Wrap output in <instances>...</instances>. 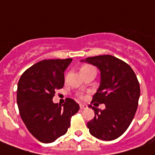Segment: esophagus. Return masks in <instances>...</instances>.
Returning <instances> with one entry per match:
<instances>
[{
	"instance_id": "34e87169",
	"label": "esophagus",
	"mask_w": 155,
	"mask_h": 155,
	"mask_svg": "<svg viewBox=\"0 0 155 155\" xmlns=\"http://www.w3.org/2000/svg\"><path fill=\"white\" fill-rule=\"evenodd\" d=\"M80 108L81 109L87 108V105H86V104H80Z\"/></svg>"
}]
</instances>
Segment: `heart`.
<instances>
[{"label": "heart", "instance_id": "b5f03b06", "mask_svg": "<svg viewBox=\"0 0 155 155\" xmlns=\"http://www.w3.org/2000/svg\"><path fill=\"white\" fill-rule=\"evenodd\" d=\"M90 67H91V66H88V65H85V66H83L82 68H81V69H87V68H90Z\"/></svg>", "mask_w": 155, "mask_h": 155}]
</instances>
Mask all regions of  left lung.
Masks as SVG:
<instances>
[{"label": "left lung", "instance_id": "8db88e82", "mask_svg": "<svg viewBox=\"0 0 155 155\" xmlns=\"http://www.w3.org/2000/svg\"><path fill=\"white\" fill-rule=\"evenodd\" d=\"M81 62L100 71V83L92 102L105 105L104 110L89 106L95 114L87 123L90 134L104 141L118 138L129 128L137 108L140 86L136 74L129 64L111 55L87 57Z\"/></svg>", "mask_w": 155, "mask_h": 155}]
</instances>
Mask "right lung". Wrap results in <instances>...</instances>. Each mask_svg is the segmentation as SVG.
<instances>
[{
	"instance_id": "right-lung-1",
	"label": "right lung",
	"mask_w": 155,
	"mask_h": 155,
	"mask_svg": "<svg viewBox=\"0 0 155 155\" xmlns=\"http://www.w3.org/2000/svg\"><path fill=\"white\" fill-rule=\"evenodd\" d=\"M73 61L44 60L24 72L19 79L17 104L29 132L43 143H51L66 134L79 105L66 99L63 105L52 101L55 91L64 86V72Z\"/></svg>"
}]
</instances>
